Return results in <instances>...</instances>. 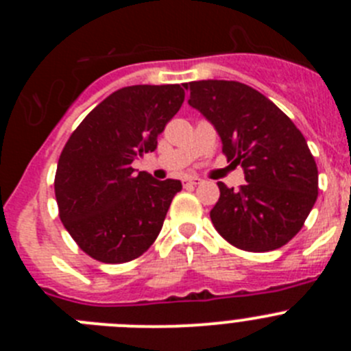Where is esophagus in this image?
Segmentation results:
<instances>
[{
  "instance_id": "obj_1",
  "label": "esophagus",
  "mask_w": 351,
  "mask_h": 351,
  "mask_svg": "<svg viewBox=\"0 0 351 351\" xmlns=\"http://www.w3.org/2000/svg\"><path fill=\"white\" fill-rule=\"evenodd\" d=\"M186 182H188V184H193V186H197V184H202V179H200V178H197V176H191V178H188V179H186Z\"/></svg>"
}]
</instances>
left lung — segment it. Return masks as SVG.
I'll return each mask as SVG.
<instances>
[{"instance_id":"1","label":"left lung","mask_w":351,"mask_h":351,"mask_svg":"<svg viewBox=\"0 0 351 351\" xmlns=\"http://www.w3.org/2000/svg\"><path fill=\"white\" fill-rule=\"evenodd\" d=\"M188 104L218 132L230 165L244 169L239 190L218 182L210 221L244 251H272L295 237L318 197V169L290 117L267 96L235 80L182 84Z\"/></svg>"}]
</instances>
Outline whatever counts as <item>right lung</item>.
Masks as SVG:
<instances>
[{
    "label": "right lung",
    "instance_id": "obj_1",
    "mask_svg": "<svg viewBox=\"0 0 351 351\" xmlns=\"http://www.w3.org/2000/svg\"><path fill=\"white\" fill-rule=\"evenodd\" d=\"M184 101L179 84L128 86L96 105L61 151L54 191L80 250L104 263L135 260L156 241L181 181H156L133 160L153 153Z\"/></svg>",
    "mask_w": 351,
    "mask_h": 351
}]
</instances>
